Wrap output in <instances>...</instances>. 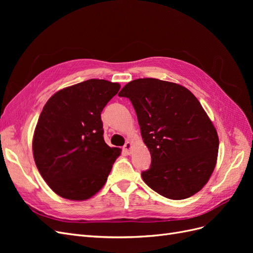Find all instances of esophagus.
<instances>
[{
	"label": "esophagus",
	"mask_w": 253,
	"mask_h": 253,
	"mask_svg": "<svg viewBox=\"0 0 253 253\" xmlns=\"http://www.w3.org/2000/svg\"><path fill=\"white\" fill-rule=\"evenodd\" d=\"M132 142H129V141H126V144H125V147H124V151L126 152V153H127V154H131V151H132Z\"/></svg>",
	"instance_id": "esophagus-1"
}]
</instances>
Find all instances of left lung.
I'll return each instance as SVG.
<instances>
[{
    "label": "left lung",
    "instance_id": "8db88e82",
    "mask_svg": "<svg viewBox=\"0 0 253 253\" xmlns=\"http://www.w3.org/2000/svg\"><path fill=\"white\" fill-rule=\"evenodd\" d=\"M118 96L131 100L151 167L143 181L170 200H185L208 182L216 165L218 136L197 98L185 86L136 79Z\"/></svg>",
    "mask_w": 253,
    "mask_h": 253
}]
</instances>
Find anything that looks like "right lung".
Returning <instances> with one entry per match:
<instances>
[{
    "label": "right lung",
    "instance_id": "1",
    "mask_svg": "<svg viewBox=\"0 0 253 253\" xmlns=\"http://www.w3.org/2000/svg\"><path fill=\"white\" fill-rule=\"evenodd\" d=\"M120 84L89 79L60 89L44 105L33 139L36 166L59 196L85 201L108 179L119 148L103 139L101 112Z\"/></svg>",
    "mask_w": 253,
    "mask_h": 253
}]
</instances>
